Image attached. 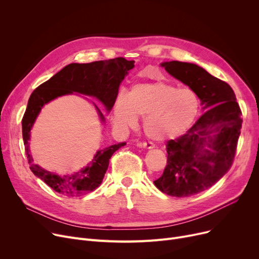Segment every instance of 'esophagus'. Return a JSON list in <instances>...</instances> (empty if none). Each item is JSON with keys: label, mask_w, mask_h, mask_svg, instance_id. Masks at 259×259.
<instances>
[{"label": "esophagus", "mask_w": 259, "mask_h": 259, "mask_svg": "<svg viewBox=\"0 0 259 259\" xmlns=\"http://www.w3.org/2000/svg\"><path fill=\"white\" fill-rule=\"evenodd\" d=\"M139 147H143L146 149H152L154 147V145L151 142H143V143H139L138 144Z\"/></svg>", "instance_id": "1"}]
</instances>
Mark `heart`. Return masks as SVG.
Listing matches in <instances>:
<instances>
[{"mask_svg": "<svg viewBox=\"0 0 259 259\" xmlns=\"http://www.w3.org/2000/svg\"><path fill=\"white\" fill-rule=\"evenodd\" d=\"M200 101L191 88H179L165 80L133 85L119 95L113 107V120L121 128H134L144 117V130L149 138L164 142L176 139L192 126L198 116Z\"/></svg>", "mask_w": 259, "mask_h": 259, "instance_id": "obj_1", "label": "heart"}]
</instances>
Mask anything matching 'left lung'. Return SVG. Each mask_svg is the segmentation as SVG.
<instances>
[{
	"instance_id": "obj_1",
	"label": "left lung",
	"mask_w": 259,
	"mask_h": 259,
	"mask_svg": "<svg viewBox=\"0 0 259 259\" xmlns=\"http://www.w3.org/2000/svg\"><path fill=\"white\" fill-rule=\"evenodd\" d=\"M193 89L206 110L187 133L167 142V166L154 181L161 192L188 197L212 187L233 164L241 128V110L233 89L203 68L179 61L160 64Z\"/></svg>"
}]
</instances>
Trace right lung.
Returning a JSON list of instances; mask_svg holds the SVG:
<instances>
[{"mask_svg":"<svg viewBox=\"0 0 259 259\" xmlns=\"http://www.w3.org/2000/svg\"><path fill=\"white\" fill-rule=\"evenodd\" d=\"M133 67L134 61H127L124 58L87 64L72 63L64 67L61 71L39 85L31 93L22 119L25 152L32 173L56 192L69 197H75L94 191L104 179L109 166V159L120 147L125 146L126 143L111 145L103 150H99L87 167L71 175H59L47 171L33 164L28 143L30 140V130L40 109L45 104L62 95L76 92L97 98L104 104L107 111H110L115 103L119 84ZM95 108L99 112L100 118L104 121L103 113L97 106Z\"/></svg>","mask_w":259,"mask_h":259,"instance_id":"add662e5","label":"right lung"}]
</instances>
